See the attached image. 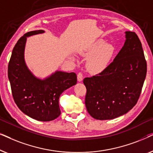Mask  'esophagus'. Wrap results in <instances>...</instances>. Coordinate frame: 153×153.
I'll return each instance as SVG.
<instances>
[{
  "label": "esophagus",
  "mask_w": 153,
  "mask_h": 153,
  "mask_svg": "<svg viewBox=\"0 0 153 153\" xmlns=\"http://www.w3.org/2000/svg\"><path fill=\"white\" fill-rule=\"evenodd\" d=\"M77 79H78V81H81L83 80V74L82 72H79L78 74H77Z\"/></svg>",
  "instance_id": "34e87169"
}]
</instances>
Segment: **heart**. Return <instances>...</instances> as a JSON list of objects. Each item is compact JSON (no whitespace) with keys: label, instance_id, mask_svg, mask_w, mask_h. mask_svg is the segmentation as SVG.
I'll list each match as a JSON object with an SVG mask.
<instances>
[{"label":"heart","instance_id":"b5f03b06","mask_svg":"<svg viewBox=\"0 0 153 153\" xmlns=\"http://www.w3.org/2000/svg\"><path fill=\"white\" fill-rule=\"evenodd\" d=\"M113 52L114 49L111 46L106 45L104 42L98 41L94 43L85 53L86 56L94 55L89 61L90 70L93 72L101 71L108 63Z\"/></svg>","mask_w":153,"mask_h":153}]
</instances>
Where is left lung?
<instances>
[{
    "label": "left lung",
    "mask_w": 153,
    "mask_h": 153,
    "mask_svg": "<svg viewBox=\"0 0 153 153\" xmlns=\"http://www.w3.org/2000/svg\"><path fill=\"white\" fill-rule=\"evenodd\" d=\"M125 44L114 61L102 72L83 79L85 104L97 120H111L136 105L147 72L141 41L134 32H125Z\"/></svg>",
    "instance_id": "obj_1"
}]
</instances>
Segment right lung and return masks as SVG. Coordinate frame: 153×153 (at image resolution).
Segmentation results:
<instances>
[{"mask_svg": "<svg viewBox=\"0 0 153 153\" xmlns=\"http://www.w3.org/2000/svg\"><path fill=\"white\" fill-rule=\"evenodd\" d=\"M43 33L42 30L30 31L19 39L8 64V78L12 96L19 108L30 118L47 122L60 116V96L76 84L77 77L74 72L56 71L46 79H40L30 72L24 60L26 39Z\"/></svg>", "mask_w": 153, "mask_h": 153, "instance_id": "1", "label": "right lung"}]
</instances>
